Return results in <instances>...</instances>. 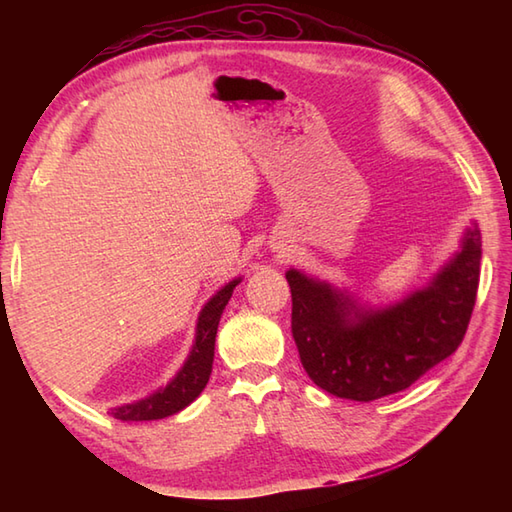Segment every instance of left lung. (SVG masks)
<instances>
[{
	"label": "left lung",
	"mask_w": 512,
	"mask_h": 512,
	"mask_svg": "<svg viewBox=\"0 0 512 512\" xmlns=\"http://www.w3.org/2000/svg\"><path fill=\"white\" fill-rule=\"evenodd\" d=\"M480 259L482 235L473 222L458 253L427 286L378 310L290 268L292 336L314 385L369 402L407 389L449 358L469 328Z\"/></svg>",
	"instance_id": "left-lung-1"
}]
</instances>
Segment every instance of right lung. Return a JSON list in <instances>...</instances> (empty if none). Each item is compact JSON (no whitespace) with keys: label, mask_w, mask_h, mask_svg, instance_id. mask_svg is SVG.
Instances as JSON below:
<instances>
[{"label":"right lung","mask_w":512,"mask_h":512,"mask_svg":"<svg viewBox=\"0 0 512 512\" xmlns=\"http://www.w3.org/2000/svg\"><path fill=\"white\" fill-rule=\"evenodd\" d=\"M242 279H233L217 290L215 295L206 301L198 317V328H195V343L189 352V358L180 367V372L173 376L167 387H162L154 394L129 402L123 407H114L110 413L116 420L123 422H143V420H160L173 416V413L189 407L191 402L202 394V389L209 383L211 369H213V354H215V334L220 317L226 308L228 299H231L235 286Z\"/></svg>","instance_id":"add662e5"}]
</instances>
